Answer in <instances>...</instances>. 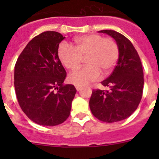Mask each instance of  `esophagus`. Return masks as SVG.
Here are the masks:
<instances>
[{"label":"esophagus","instance_id":"34e87169","mask_svg":"<svg viewBox=\"0 0 159 159\" xmlns=\"http://www.w3.org/2000/svg\"><path fill=\"white\" fill-rule=\"evenodd\" d=\"M75 88H76L77 91H80V90L81 89V86H76V87H75Z\"/></svg>","mask_w":159,"mask_h":159}]
</instances>
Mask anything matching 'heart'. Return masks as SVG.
Wrapping results in <instances>:
<instances>
[{"label":"heart","instance_id":"b5f03b06","mask_svg":"<svg viewBox=\"0 0 159 159\" xmlns=\"http://www.w3.org/2000/svg\"><path fill=\"white\" fill-rule=\"evenodd\" d=\"M74 48L61 44L57 49V56L62 65L70 70L78 69L82 57L86 66L74 72L68 77L70 83L84 85L102 75H108L116 66L119 58V47L111 38H104L98 34L77 37L73 41Z\"/></svg>","mask_w":159,"mask_h":159}]
</instances>
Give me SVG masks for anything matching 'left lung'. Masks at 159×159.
I'll return each instance as SVG.
<instances>
[{"label": "left lung", "instance_id": "1", "mask_svg": "<svg viewBox=\"0 0 159 159\" xmlns=\"http://www.w3.org/2000/svg\"><path fill=\"white\" fill-rule=\"evenodd\" d=\"M99 32L106 33L116 41L119 58L110 76L101 82L110 90H93L89 106L100 121L116 122L129 118L137 109L143 92V69L137 51L126 37L113 30Z\"/></svg>", "mask_w": 159, "mask_h": 159}]
</instances>
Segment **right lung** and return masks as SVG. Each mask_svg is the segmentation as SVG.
<instances>
[{"label":"right lung","mask_w":159,"mask_h":159,"mask_svg":"<svg viewBox=\"0 0 159 159\" xmlns=\"http://www.w3.org/2000/svg\"><path fill=\"white\" fill-rule=\"evenodd\" d=\"M61 34L45 31L34 37L14 66V89L24 113L34 122L54 126L66 121L77 90L65 84L66 70L57 56Z\"/></svg>","instance_id":"obj_1"}]
</instances>
